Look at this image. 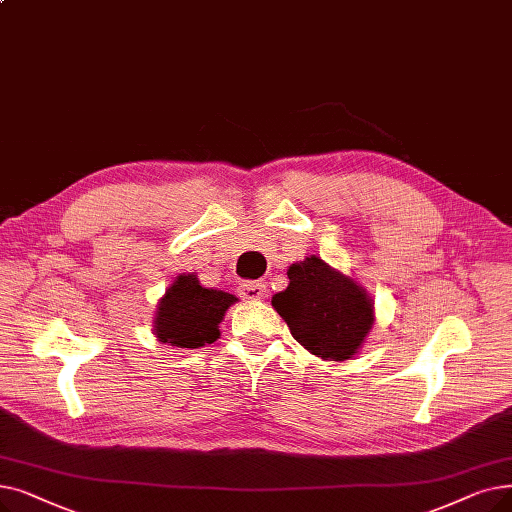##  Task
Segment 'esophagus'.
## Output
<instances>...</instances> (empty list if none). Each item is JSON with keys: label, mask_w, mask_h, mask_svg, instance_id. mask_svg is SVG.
Wrapping results in <instances>:
<instances>
[{"label": "esophagus", "mask_w": 512, "mask_h": 512, "mask_svg": "<svg viewBox=\"0 0 512 512\" xmlns=\"http://www.w3.org/2000/svg\"><path fill=\"white\" fill-rule=\"evenodd\" d=\"M238 293L242 299H251V301H261L268 293V288L261 280H247L238 286Z\"/></svg>", "instance_id": "34e87169"}]
</instances>
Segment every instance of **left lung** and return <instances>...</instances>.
<instances>
[{"label":"left lung","instance_id":"8db88e82","mask_svg":"<svg viewBox=\"0 0 512 512\" xmlns=\"http://www.w3.org/2000/svg\"><path fill=\"white\" fill-rule=\"evenodd\" d=\"M291 284L272 297L291 335L318 358L349 360L358 353L374 322L362 286L311 255L288 268Z\"/></svg>","mask_w":512,"mask_h":512}]
</instances>
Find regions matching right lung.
Listing matches in <instances>:
<instances>
[{
    "label": "right lung",
    "mask_w": 512,
    "mask_h": 512,
    "mask_svg": "<svg viewBox=\"0 0 512 512\" xmlns=\"http://www.w3.org/2000/svg\"><path fill=\"white\" fill-rule=\"evenodd\" d=\"M234 301L230 293L201 286L194 274H182L159 303L154 332L175 347H203L219 339V322Z\"/></svg>",
    "instance_id": "1"
}]
</instances>
